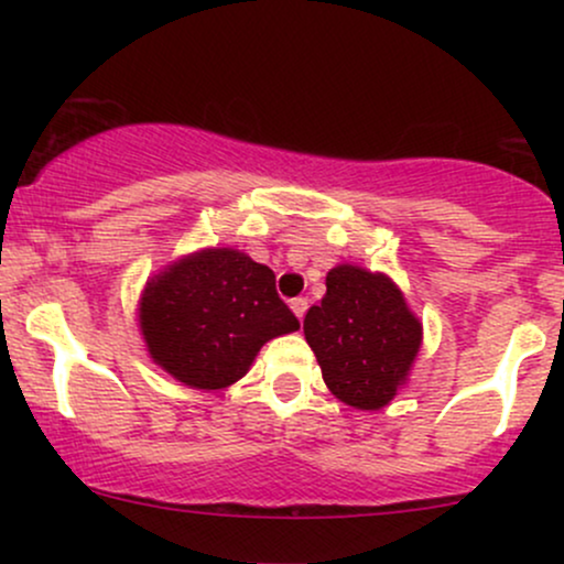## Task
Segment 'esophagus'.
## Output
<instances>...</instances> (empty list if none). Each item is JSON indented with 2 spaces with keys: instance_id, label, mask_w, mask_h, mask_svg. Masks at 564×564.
<instances>
[{
  "instance_id": "1",
  "label": "esophagus",
  "mask_w": 564,
  "mask_h": 564,
  "mask_svg": "<svg viewBox=\"0 0 564 564\" xmlns=\"http://www.w3.org/2000/svg\"><path fill=\"white\" fill-rule=\"evenodd\" d=\"M291 313L296 315V318H304V313H307V300L304 296H296V300H291Z\"/></svg>"
}]
</instances>
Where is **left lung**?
Listing matches in <instances>:
<instances>
[{
    "label": "left lung",
    "instance_id": "left-lung-1",
    "mask_svg": "<svg viewBox=\"0 0 564 564\" xmlns=\"http://www.w3.org/2000/svg\"><path fill=\"white\" fill-rule=\"evenodd\" d=\"M422 321L387 273L341 262L328 270L326 294L304 315V339L323 381L345 405L379 411L408 381Z\"/></svg>",
    "mask_w": 564,
    "mask_h": 564
}]
</instances>
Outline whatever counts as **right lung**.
I'll use <instances>...</instances> for the list:
<instances>
[{"label":"right lung","instance_id":"obj_1","mask_svg":"<svg viewBox=\"0 0 564 564\" xmlns=\"http://www.w3.org/2000/svg\"><path fill=\"white\" fill-rule=\"evenodd\" d=\"M138 321L153 364L206 392L236 384L264 341L300 328L273 270L230 246L191 251L148 278Z\"/></svg>","mask_w":564,"mask_h":564}]
</instances>
